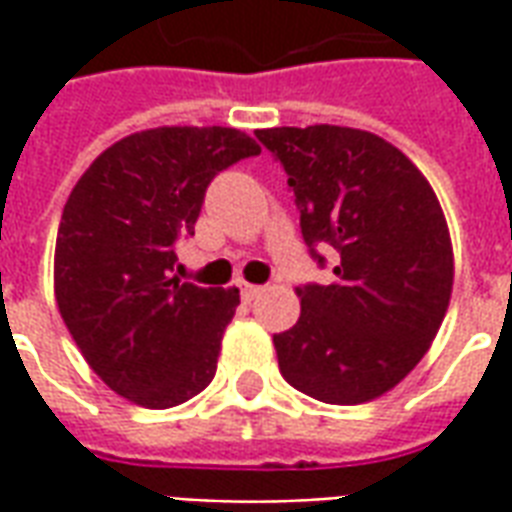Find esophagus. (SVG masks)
Segmentation results:
<instances>
[{
  "instance_id": "obj_1",
  "label": "esophagus",
  "mask_w": 512,
  "mask_h": 512,
  "mask_svg": "<svg viewBox=\"0 0 512 512\" xmlns=\"http://www.w3.org/2000/svg\"><path fill=\"white\" fill-rule=\"evenodd\" d=\"M260 285H249V282H244V285H241V296H244V301H252V299H257V296H260Z\"/></svg>"
}]
</instances>
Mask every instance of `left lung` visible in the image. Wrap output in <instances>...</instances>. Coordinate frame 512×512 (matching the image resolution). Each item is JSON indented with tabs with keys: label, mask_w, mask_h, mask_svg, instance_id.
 <instances>
[{
	"label": "left lung",
	"mask_w": 512,
	"mask_h": 512,
	"mask_svg": "<svg viewBox=\"0 0 512 512\" xmlns=\"http://www.w3.org/2000/svg\"><path fill=\"white\" fill-rule=\"evenodd\" d=\"M299 208L304 244L337 252L332 285H301V315L274 334L279 370L304 395L356 406L417 367L452 293V246L425 175L359 128L255 131Z\"/></svg>",
	"instance_id": "1"
}]
</instances>
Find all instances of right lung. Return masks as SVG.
Listing matches in <instances>:
<instances>
[{
  "instance_id": "add662e5",
  "label": "right lung",
  "mask_w": 512,
  "mask_h": 512,
  "mask_svg": "<svg viewBox=\"0 0 512 512\" xmlns=\"http://www.w3.org/2000/svg\"><path fill=\"white\" fill-rule=\"evenodd\" d=\"M249 156L260 145L235 128H150L104 150L65 202L57 307L87 365L136 406H178L216 376L238 288L180 282L175 244L211 180Z\"/></svg>"
}]
</instances>
